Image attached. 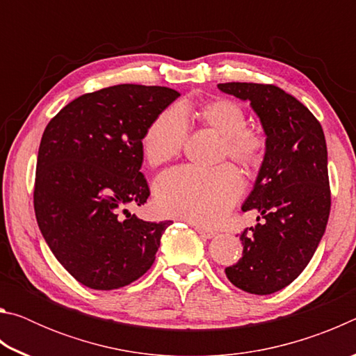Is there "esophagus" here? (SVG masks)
<instances>
[{
  "instance_id": "obj_1",
  "label": "esophagus",
  "mask_w": 356,
  "mask_h": 356,
  "mask_svg": "<svg viewBox=\"0 0 356 356\" xmlns=\"http://www.w3.org/2000/svg\"><path fill=\"white\" fill-rule=\"evenodd\" d=\"M191 226H195V229H196V232L200 234L201 237H204V238H213L216 234L213 232V231H210V229H207V227H202V226H200V225H193L191 222Z\"/></svg>"
}]
</instances>
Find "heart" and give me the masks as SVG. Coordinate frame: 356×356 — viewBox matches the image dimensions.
<instances>
[{
    "label": "heart",
    "instance_id": "1",
    "mask_svg": "<svg viewBox=\"0 0 356 356\" xmlns=\"http://www.w3.org/2000/svg\"><path fill=\"white\" fill-rule=\"evenodd\" d=\"M201 122L222 138V154L245 170L262 161L265 141L254 130L246 129L243 108L227 99L207 102L197 111ZM186 120L179 108L160 113L149 124L141 140L143 155L149 165L159 166L174 159L185 143ZM242 191L238 172L229 165L213 170L180 166L156 179L155 206L163 215L177 216L201 225L218 221L237 201Z\"/></svg>",
    "mask_w": 356,
    "mask_h": 356
}]
</instances>
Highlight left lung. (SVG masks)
Instances as JSON below:
<instances>
[{"instance_id": "1", "label": "left lung", "mask_w": 356, "mask_h": 356, "mask_svg": "<svg viewBox=\"0 0 356 356\" xmlns=\"http://www.w3.org/2000/svg\"><path fill=\"white\" fill-rule=\"evenodd\" d=\"M221 92L250 102L265 134V154L242 210H257L240 240L243 254L227 280L256 295L278 292L303 272L327 227L331 195L322 125L308 108L273 84L221 83Z\"/></svg>"}]
</instances>
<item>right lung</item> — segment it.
<instances>
[{"instance_id": "1", "label": "right lung", "mask_w": 356, "mask_h": 356, "mask_svg": "<svg viewBox=\"0 0 356 356\" xmlns=\"http://www.w3.org/2000/svg\"><path fill=\"white\" fill-rule=\"evenodd\" d=\"M179 92L118 84L72 100L42 135L34 212L59 264L95 291L130 284L155 261L172 221H144L130 209L150 195L141 170L149 124Z\"/></svg>"}]
</instances>
